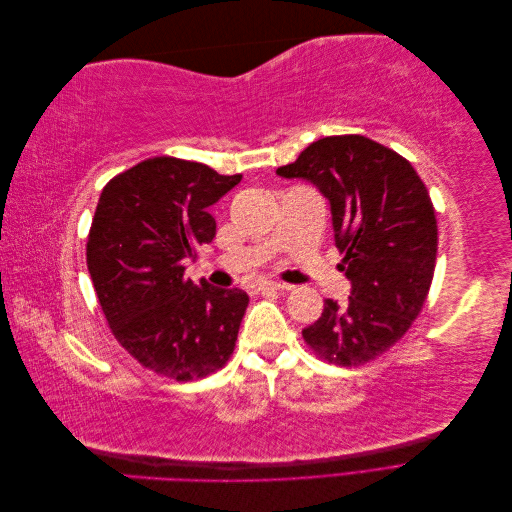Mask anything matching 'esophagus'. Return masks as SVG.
Wrapping results in <instances>:
<instances>
[{"mask_svg":"<svg viewBox=\"0 0 512 512\" xmlns=\"http://www.w3.org/2000/svg\"><path fill=\"white\" fill-rule=\"evenodd\" d=\"M269 290H290V286H288V284H282V282H258V284H252V286H250V294L269 292Z\"/></svg>","mask_w":512,"mask_h":512,"instance_id":"1","label":"esophagus"}]
</instances>
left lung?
<instances>
[{
  "instance_id": "left-lung-1",
  "label": "left lung",
  "mask_w": 512,
  "mask_h": 512,
  "mask_svg": "<svg viewBox=\"0 0 512 512\" xmlns=\"http://www.w3.org/2000/svg\"><path fill=\"white\" fill-rule=\"evenodd\" d=\"M329 200L350 297L324 301L303 339L324 361L361 365L406 335L436 269L438 226L425 183L408 160L367 136H324L275 170Z\"/></svg>"
}]
</instances>
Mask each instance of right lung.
<instances>
[{
    "mask_svg": "<svg viewBox=\"0 0 512 512\" xmlns=\"http://www.w3.org/2000/svg\"><path fill=\"white\" fill-rule=\"evenodd\" d=\"M241 175L149 158L104 185L87 241V269L117 342L177 382L205 378L232 354L250 297L183 277L215 237L209 207Z\"/></svg>",
    "mask_w": 512,
    "mask_h": 512,
    "instance_id": "obj_1",
    "label": "right lung"
}]
</instances>
